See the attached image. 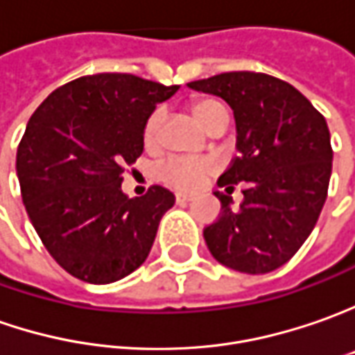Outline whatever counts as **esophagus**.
Wrapping results in <instances>:
<instances>
[{"label":"esophagus","mask_w":355,"mask_h":355,"mask_svg":"<svg viewBox=\"0 0 355 355\" xmlns=\"http://www.w3.org/2000/svg\"><path fill=\"white\" fill-rule=\"evenodd\" d=\"M175 200H177V204H187V202L192 200V194H187V192H177V194H175Z\"/></svg>","instance_id":"1"}]
</instances>
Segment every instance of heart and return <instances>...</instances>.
<instances>
[{
  "label": "heart",
  "mask_w": 355,
  "mask_h": 355,
  "mask_svg": "<svg viewBox=\"0 0 355 355\" xmlns=\"http://www.w3.org/2000/svg\"><path fill=\"white\" fill-rule=\"evenodd\" d=\"M192 114L200 121L206 129L214 125L220 117L227 116L226 105L220 104L218 100H198L192 104ZM163 117L165 112L159 107L155 110L151 116L147 117L145 128H143V139L145 143H155L159 137V131L163 125ZM214 161L212 159H184V157H171L166 159L163 165L159 166V177L163 182L175 187V189L190 190L196 189L204 178L208 177L214 171Z\"/></svg>",
  "instance_id": "heart-1"
}]
</instances>
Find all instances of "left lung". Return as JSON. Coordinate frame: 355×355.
Segmentation results:
<instances>
[{
	"mask_svg": "<svg viewBox=\"0 0 355 355\" xmlns=\"http://www.w3.org/2000/svg\"><path fill=\"white\" fill-rule=\"evenodd\" d=\"M189 88L214 94L234 110L239 155L218 187H244V202L216 192L222 212L204 227L216 261L234 271H275L299 251L320 216L332 175L324 116L285 80L261 72H224Z\"/></svg>",
	"mask_w": 355,
	"mask_h": 355,
	"instance_id": "obj_1",
	"label": "left lung"
}]
</instances>
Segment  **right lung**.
<instances>
[{"mask_svg": "<svg viewBox=\"0 0 355 355\" xmlns=\"http://www.w3.org/2000/svg\"><path fill=\"white\" fill-rule=\"evenodd\" d=\"M178 86L104 72L56 88L35 110L17 147V178L35 232L64 271L105 285L133 273L153 248L175 194L121 192L143 153V128Z\"/></svg>", "mask_w": 355, "mask_h": 355, "instance_id": "obj_1", "label": "right lung"}]
</instances>
